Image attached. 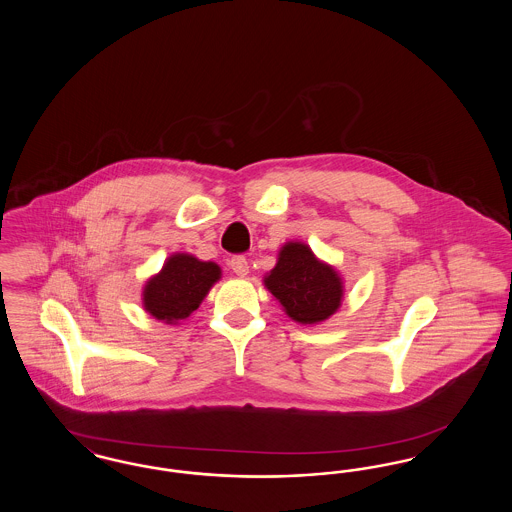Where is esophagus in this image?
I'll return each instance as SVG.
<instances>
[{
    "label": "esophagus",
    "instance_id": "esophagus-1",
    "mask_svg": "<svg viewBox=\"0 0 512 512\" xmlns=\"http://www.w3.org/2000/svg\"><path fill=\"white\" fill-rule=\"evenodd\" d=\"M230 268H232L238 276H247L249 263H247L245 257H232V259H230Z\"/></svg>",
    "mask_w": 512,
    "mask_h": 512
}]
</instances>
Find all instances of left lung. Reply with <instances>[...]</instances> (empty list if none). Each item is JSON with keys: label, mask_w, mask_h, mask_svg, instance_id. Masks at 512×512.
<instances>
[{"label": "left lung", "mask_w": 512, "mask_h": 512, "mask_svg": "<svg viewBox=\"0 0 512 512\" xmlns=\"http://www.w3.org/2000/svg\"><path fill=\"white\" fill-rule=\"evenodd\" d=\"M263 284L293 322L311 326L332 317L343 301L340 272L305 242H286Z\"/></svg>", "instance_id": "left-lung-1"}]
</instances>
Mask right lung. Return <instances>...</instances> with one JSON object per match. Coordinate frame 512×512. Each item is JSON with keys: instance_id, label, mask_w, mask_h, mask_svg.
<instances>
[{"instance_id": "obj_1", "label": "right lung", "mask_w": 512, "mask_h": 512, "mask_svg": "<svg viewBox=\"0 0 512 512\" xmlns=\"http://www.w3.org/2000/svg\"><path fill=\"white\" fill-rule=\"evenodd\" d=\"M222 276L217 263L190 253H172L163 268L144 286L142 305L151 317L178 324L190 317Z\"/></svg>"}]
</instances>
